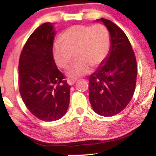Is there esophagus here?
I'll return each mask as SVG.
<instances>
[{"label":"esophagus","instance_id":"esophagus-1","mask_svg":"<svg viewBox=\"0 0 156 156\" xmlns=\"http://www.w3.org/2000/svg\"><path fill=\"white\" fill-rule=\"evenodd\" d=\"M75 81H76V80H72V79H68V81H67V82H68L69 85L70 86H72L75 83Z\"/></svg>","mask_w":156,"mask_h":156}]
</instances>
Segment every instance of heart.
<instances>
[{"label": "heart", "instance_id": "heart-1", "mask_svg": "<svg viewBox=\"0 0 156 156\" xmlns=\"http://www.w3.org/2000/svg\"><path fill=\"white\" fill-rule=\"evenodd\" d=\"M59 42L60 44L53 47V56L59 68H68L73 54L75 56L76 62L66 72L67 77L72 80L85 75L90 67L100 66L110 48L109 33L101 24L72 26L60 34Z\"/></svg>", "mask_w": 156, "mask_h": 156}]
</instances>
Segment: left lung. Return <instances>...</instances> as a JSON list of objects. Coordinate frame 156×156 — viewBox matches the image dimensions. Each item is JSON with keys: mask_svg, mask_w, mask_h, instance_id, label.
<instances>
[{"mask_svg": "<svg viewBox=\"0 0 156 156\" xmlns=\"http://www.w3.org/2000/svg\"><path fill=\"white\" fill-rule=\"evenodd\" d=\"M97 21L109 32L110 48L104 62L89 77V100L97 114L109 117L125 109L133 97L136 61L125 33L106 19Z\"/></svg>", "mask_w": 156, "mask_h": 156, "instance_id": "left-lung-1", "label": "left lung"}]
</instances>
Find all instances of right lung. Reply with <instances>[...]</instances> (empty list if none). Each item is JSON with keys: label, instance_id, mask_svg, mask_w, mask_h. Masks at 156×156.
Listing matches in <instances>:
<instances>
[{"label": "right lung", "instance_id": "1", "mask_svg": "<svg viewBox=\"0 0 156 156\" xmlns=\"http://www.w3.org/2000/svg\"><path fill=\"white\" fill-rule=\"evenodd\" d=\"M55 34L51 23L37 28L26 41L19 62L22 99L33 115L45 122L65 115L70 100L71 86L53 59Z\"/></svg>", "mask_w": 156, "mask_h": 156}]
</instances>
